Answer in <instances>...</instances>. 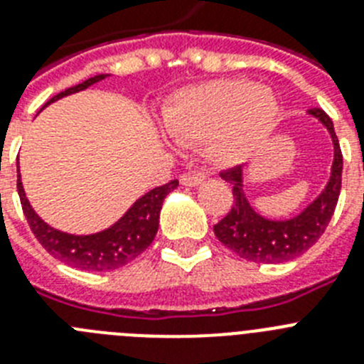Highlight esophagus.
Segmentation results:
<instances>
[{"mask_svg": "<svg viewBox=\"0 0 364 364\" xmlns=\"http://www.w3.org/2000/svg\"><path fill=\"white\" fill-rule=\"evenodd\" d=\"M206 176L203 173H184L180 176V184L186 186V188H195V186H200L204 182Z\"/></svg>", "mask_w": 364, "mask_h": 364, "instance_id": "obj_1", "label": "esophagus"}]
</instances>
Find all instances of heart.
Instances as JSON below:
<instances>
[{
    "mask_svg": "<svg viewBox=\"0 0 364 364\" xmlns=\"http://www.w3.org/2000/svg\"><path fill=\"white\" fill-rule=\"evenodd\" d=\"M279 114L274 93L247 80H210L182 88L161 108L176 141H203L219 164L247 160L265 144Z\"/></svg>",
    "mask_w": 364,
    "mask_h": 364,
    "instance_id": "obj_1",
    "label": "heart"
}]
</instances>
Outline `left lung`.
I'll return each instance as SVG.
<instances>
[{
  "label": "left lung",
  "mask_w": 364,
  "mask_h": 364,
  "mask_svg": "<svg viewBox=\"0 0 364 364\" xmlns=\"http://www.w3.org/2000/svg\"><path fill=\"white\" fill-rule=\"evenodd\" d=\"M309 116L315 117L331 138L333 161L330 178L324 189L304 208L302 212L289 219H271L257 212L245 193V167H234L220 176L228 180L234 193V206L228 215L213 226L217 239L247 262L285 263L302 256L324 234L341 195L343 180V154L335 134L333 123L324 110L313 108Z\"/></svg>",
  "instance_id": "obj_1"
}]
</instances>
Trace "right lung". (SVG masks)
<instances>
[{"label":"right lung","instance_id":"right-lung-1","mask_svg":"<svg viewBox=\"0 0 364 364\" xmlns=\"http://www.w3.org/2000/svg\"><path fill=\"white\" fill-rule=\"evenodd\" d=\"M107 77L110 75L99 73V75L82 80L80 85L71 86V88L57 93L55 97H51L43 105L42 110L49 107L51 102L71 95V93L82 92V90L90 88ZM176 186H178V180H171L169 184L151 189L145 195H141L114 225L101 230V232H95V234L77 235L53 228L34 212L26 191H23L20 166H18V195H20L21 208H23V213H26L34 237L38 239L40 245L55 259H60L62 263L75 267L80 271H114V269L127 265L144 252L158 232L161 204H164L167 195L173 189H176Z\"/></svg>","mask_w":364,"mask_h":364}]
</instances>
